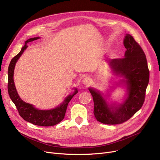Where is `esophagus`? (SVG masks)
<instances>
[{
	"label": "esophagus",
	"mask_w": 160,
	"mask_h": 160,
	"mask_svg": "<svg viewBox=\"0 0 160 160\" xmlns=\"http://www.w3.org/2000/svg\"><path fill=\"white\" fill-rule=\"evenodd\" d=\"M92 82V80L89 78H85L82 80V83L84 84H89Z\"/></svg>",
	"instance_id": "obj_1"
}]
</instances>
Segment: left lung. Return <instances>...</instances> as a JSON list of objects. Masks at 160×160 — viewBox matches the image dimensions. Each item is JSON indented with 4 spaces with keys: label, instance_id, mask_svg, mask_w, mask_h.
<instances>
[{
    "label": "left lung",
    "instance_id": "1",
    "mask_svg": "<svg viewBox=\"0 0 160 160\" xmlns=\"http://www.w3.org/2000/svg\"><path fill=\"white\" fill-rule=\"evenodd\" d=\"M126 51L124 58L109 60V65L117 76L123 78L122 84L126 85L128 97L124 102L108 105L101 93L89 88L93 102V113L97 121L102 124H122L131 118L142 108L145 91L149 81V70L145 54L132 36L127 34L124 40Z\"/></svg>",
    "mask_w": 160,
    "mask_h": 160
}]
</instances>
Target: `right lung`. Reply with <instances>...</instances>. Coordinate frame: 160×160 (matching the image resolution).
<instances>
[{
  "label": "right lung",
  "instance_id": "right-lung-1",
  "mask_svg": "<svg viewBox=\"0 0 160 160\" xmlns=\"http://www.w3.org/2000/svg\"><path fill=\"white\" fill-rule=\"evenodd\" d=\"M39 38V37H35L26 41L25 45L22 48L20 52L11 59L8 71V90L10 99L16 106L19 115L23 120L36 126H51L58 124L64 118L68 104L78 91L76 88L73 93L69 95L67 97H66V99L64 100L62 104H60L57 108L50 110L38 109L35 108L32 104L25 102L20 99L16 90L13 79L15 64L22 53L27 48V43Z\"/></svg>",
  "mask_w": 160,
  "mask_h": 160
}]
</instances>
